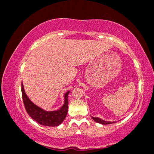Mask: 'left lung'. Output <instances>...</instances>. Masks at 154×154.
<instances>
[{
	"label": "left lung",
	"instance_id": "8db88e82",
	"mask_svg": "<svg viewBox=\"0 0 154 154\" xmlns=\"http://www.w3.org/2000/svg\"><path fill=\"white\" fill-rule=\"evenodd\" d=\"M91 118L93 119V120H94L95 122H98V123L102 124V125H109V124L115 123V122H116V121H115V122H107V121L103 120H102V119L99 118V117H91Z\"/></svg>",
	"mask_w": 154,
	"mask_h": 154
}]
</instances>
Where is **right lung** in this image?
<instances>
[{"label":"right lung","instance_id":"right-lung-1","mask_svg":"<svg viewBox=\"0 0 154 154\" xmlns=\"http://www.w3.org/2000/svg\"><path fill=\"white\" fill-rule=\"evenodd\" d=\"M70 91L66 92L64 95V104L59 109L55 111H45L42 108L35 105L27 97L21 84V94L25 109L29 116L39 124L45 126L55 127L58 126L63 122L68 113V94Z\"/></svg>","mask_w":154,"mask_h":154}]
</instances>
